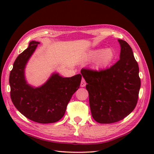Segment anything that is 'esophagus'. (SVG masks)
Here are the masks:
<instances>
[{
  "label": "esophagus",
  "instance_id": "34e87169",
  "mask_svg": "<svg viewBox=\"0 0 154 154\" xmlns=\"http://www.w3.org/2000/svg\"><path fill=\"white\" fill-rule=\"evenodd\" d=\"M86 84H87V83H86V81H85V80L83 78L82 79H81V85H80V86L81 87H85V85H86Z\"/></svg>",
  "mask_w": 154,
  "mask_h": 154
}]
</instances>
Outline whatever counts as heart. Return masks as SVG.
I'll return each instance as SVG.
<instances>
[{"mask_svg": "<svg viewBox=\"0 0 154 154\" xmlns=\"http://www.w3.org/2000/svg\"><path fill=\"white\" fill-rule=\"evenodd\" d=\"M90 58L97 60V64L99 67H106L113 61L114 53L111 49L97 50L91 53Z\"/></svg>", "mask_w": 154, "mask_h": 154, "instance_id": "b5f03b06", "label": "heart"}]
</instances>
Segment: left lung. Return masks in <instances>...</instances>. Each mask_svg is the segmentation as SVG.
Returning <instances> with one entry per match:
<instances>
[{"mask_svg":"<svg viewBox=\"0 0 154 154\" xmlns=\"http://www.w3.org/2000/svg\"><path fill=\"white\" fill-rule=\"evenodd\" d=\"M120 60L102 70L83 68L81 71L87 85L91 114L97 122L114 123L124 119L135 109L141 81L138 64L131 47L119 40Z\"/></svg>","mask_w":154,"mask_h":154,"instance_id":"8db88e82","label":"left lung"}]
</instances>
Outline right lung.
<instances>
[{
  "mask_svg": "<svg viewBox=\"0 0 154 154\" xmlns=\"http://www.w3.org/2000/svg\"><path fill=\"white\" fill-rule=\"evenodd\" d=\"M38 42L32 41L20 54L13 65L9 77L11 97L20 112L34 122L54 123L64 116L72 95L79 88L81 75L62 77L53 74L46 83L38 88L32 87L24 78V68L35 51Z\"/></svg>",
  "mask_w": 154,
  "mask_h": 154,
  "instance_id": "right-lung-1",
  "label": "right lung"
}]
</instances>
